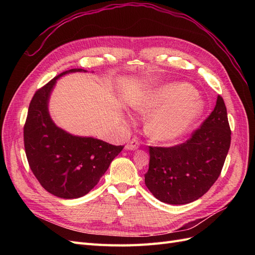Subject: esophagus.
<instances>
[{
	"label": "esophagus",
	"mask_w": 255,
	"mask_h": 255,
	"mask_svg": "<svg viewBox=\"0 0 255 255\" xmlns=\"http://www.w3.org/2000/svg\"><path fill=\"white\" fill-rule=\"evenodd\" d=\"M139 148V141H138L137 139H135V138H133V139H130L127 145H126V149L127 150H136Z\"/></svg>",
	"instance_id": "esophagus-1"
}]
</instances>
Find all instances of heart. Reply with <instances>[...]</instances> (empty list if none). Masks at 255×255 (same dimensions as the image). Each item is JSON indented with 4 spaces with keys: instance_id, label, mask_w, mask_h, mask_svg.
<instances>
[{
    "instance_id": "heart-1",
    "label": "heart",
    "mask_w": 255,
    "mask_h": 255,
    "mask_svg": "<svg viewBox=\"0 0 255 255\" xmlns=\"http://www.w3.org/2000/svg\"><path fill=\"white\" fill-rule=\"evenodd\" d=\"M203 101L186 83H169L144 95L136 109L149 115L145 132L154 141L171 142L186 134L203 113Z\"/></svg>"
}]
</instances>
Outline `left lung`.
Instances as JSON below:
<instances>
[{"label":"left lung","instance_id":"left-lung-1","mask_svg":"<svg viewBox=\"0 0 255 255\" xmlns=\"http://www.w3.org/2000/svg\"><path fill=\"white\" fill-rule=\"evenodd\" d=\"M230 144L227 107L218 96L214 111L186 142L170 148L149 146L145 186L164 203L182 205L194 202L217 181Z\"/></svg>","mask_w":255,"mask_h":255}]
</instances>
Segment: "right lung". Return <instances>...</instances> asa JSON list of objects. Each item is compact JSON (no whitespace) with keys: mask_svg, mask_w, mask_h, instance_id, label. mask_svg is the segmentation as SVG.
<instances>
[{"mask_svg":"<svg viewBox=\"0 0 255 255\" xmlns=\"http://www.w3.org/2000/svg\"><path fill=\"white\" fill-rule=\"evenodd\" d=\"M38 89L29 103L24 125V148L30 170L50 194L63 199L83 197L94 188L123 145L92 137L74 136L58 128L50 117L49 99L57 79Z\"/></svg>","mask_w":255,"mask_h":255,"instance_id":"right-lung-1","label":"right lung"}]
</instances>
